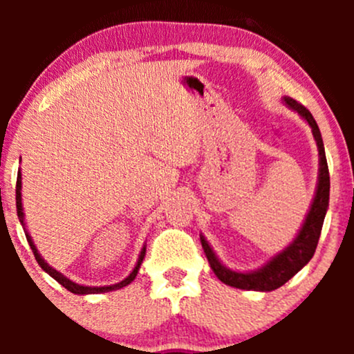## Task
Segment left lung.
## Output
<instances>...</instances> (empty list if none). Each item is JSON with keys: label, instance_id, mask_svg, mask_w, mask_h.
<instances>
[{"label": "left lung", "instance_id": "obj_1", "mask_svg": "<svg viewBox=\"0 0 354 354\" xmlns=\"http://www.w3.org/2000/svg\"><path fill=\"white\" fill-rule=\"evenodd\" d=\"M281 101L310 124L313 138H315L316 146H318V181H316L315 196L311 200L310 209H308L301 228L298 230L293 241L284 246L279 253L271 256L265 265L256 268V270H231L218 258V254L214 253L205 234L200 233L201 246L205 250L213 273L218 276L219 281L228 284V286L239 288V290L263 291V293L278 290L284 283L290 281L298 271H301L315 254L324 216H326L328 206H330V173H328L326 154H324L323 138H321L318 124H316L311 113L303 104H299L298 101L290 98V96H283Z\"/></svg>", "mask_w": 354, "mask_h": 354}]
</instances>
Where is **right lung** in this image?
<instances>
[{"mask_svg": "<svg viewBox=\"0 0 354 354\" xmlns=\"http://www.w3.org/2000/svg\"><path fill=\"white\" fill-rule=\"evenodd\" d=\"M21 169L18 171V180H16V211H18V218H19V223H21L23 230H24V234H26V239L28 243H30L31 250H33V254L36 258V261H38V265L43 268V271H46L48 274L51 276V278H55L56 281H58L61 286L66 288L68 291H71V293L75 295H100V293H108V291H116V290H121V288L128 286L129 283L133 281V279L136 278L138 271H140V266L141 263H143L145 259V254H146V241L143 248H141L140 251V256H138L136 259V265L133 268V271L129 273L123 281L120 283H115V284H108V286H86V284H80L76 281H73V279L68 278V276H64L63 273H59L58 270H55V268L48 265L46 261H44V258L41 254H39L38 248H36L33 238H31V234L28 233V228H26V221H24V209H23V198H21Z\"/></svg>", "mask_w": 354, "mask_h": 354, "instance_id": "1", "label": "right lung"}]
</instances>
